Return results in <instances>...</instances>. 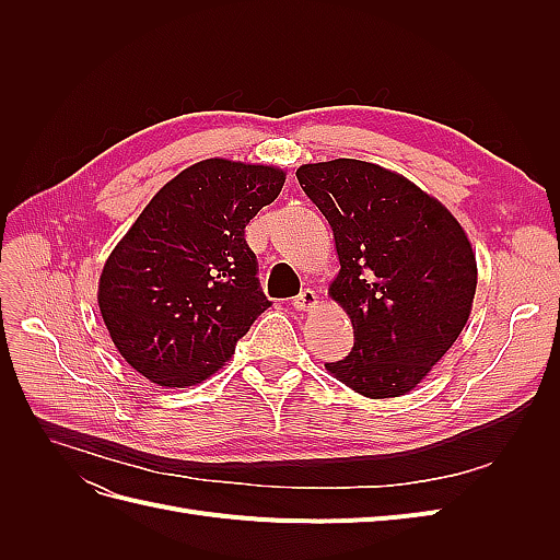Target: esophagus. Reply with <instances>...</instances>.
Returning <instances> with one entry per match:
<instances>
[{
    "instance_id": "obj_1",
    "label": "esophagus",
    "mask_w": 560,
    "mask_h": 560,
    "mask_svg": "<svg viewBox=\"0 0 560 560\" xmlns=\"http://www.w3.org/2000/svg\"><path fill=\"white\" fill-rule=\"evenodd\" d=\"M292 306H294L296 311H301V313L313 311V308L317 306V294L311 290V287H306V290H301L299 296H294Z\"/></svg>"
}]
</instances>
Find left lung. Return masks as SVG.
<instances>
[{"label": "left lung", "mask_w": 560, "mask_h": 560, "mask_svg": "<svg viewBox=\"0 0 560 560\" xmlns=\"http://www.w3.org/2000/svg\"><path fill=\"white\" fill-rule=\"evenodd\" d=\"M334 231L341 270L329 294L352 319L331 374L371 399L411 393L460 336L477 259L442 202L381 165L336 159L296 171Z\"/></svg>", "instance_id": "8db88e82"}]
</instances>
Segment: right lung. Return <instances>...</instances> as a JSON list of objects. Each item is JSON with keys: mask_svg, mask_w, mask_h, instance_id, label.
I'll use <instances>...</instances> for the list:
<instances>
[{"mask_svg": "<svg viewBox=\"0 0 560 560\" xmlns=\"http://www.w3.org/2000/svg\"><path fill=\"white\" fill-rule=\"evenodd\" d=\"M282 184L270 165L200 161L151 198L109 254L100 313L144 378L165 387L206 381L270 306L245 226Z\"/></svg>", "mask_w": 560, "mask_h": 560, "instance_id": "obj_1", "label": "right lung"}]
</instances>
